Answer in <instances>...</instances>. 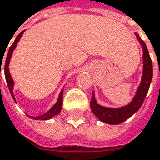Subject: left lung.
Wrapping results in <instances>:
<instances>
[{"label": "left lung", "mask_w": 160, "mask_h": 160, "mask_svg": "<svg viewBox=\"0 0 160 160\" xmlns=\"http://www.w3.org/2000/svg\"><path fill=\"white\" fill-rule=\"evenodd\" d=\"M135 35L143 50V72H142L140 84L137 89L136 94L131 100V102L126 106H123L120 108L103 107L98 104L97 100L95 99L94 91L92 92V97L90 100L91 111L100 121L104 123H108L111 125H118L127 120L128 118L131 117L140 108L149 89L150 82L152 80V76H153L152 61H151L145 42L140 39L138 33L135 32Z\"/></svg>", "instance_id": "obj_1"}]
</instances>
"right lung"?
<instances>
[{
	"instance_id": "add662e5",
	"label": "right lung",
	"mask_w": 160,
	"mask_h": 160,
	"mask_svg": "<svg viewBox=\"0 0 160 160\" xmlns=\"http://www.w3.org/2000/svg\"><path fill=\"white\" fill-rule=\"evenodd\" d=\"M23 32L20 33L15 41L13 42V43L12 44V46L10 47L9 49V52H8V54H7V57H6V61H5L4 64V75H5V79H6V82H7V85H8V88H9V90H10V93L12 94V99H14L15 101V97L13 95V86H14V81L12 78V75L10 73V71H9V64H10V61H11V58H12V52L15 50L17 44L19 42L20 39L22 38V34H23ZM1 62H2V61H1ZM2 67V65H1ZM1 67H0V72H1ZM1 74V73H0ZM62 97H63V89H61V93L59 95V98H58V100L57 102L52 106V108H50L46 113H44L42 115H40V116H37V117H32V116H30L31 118L32 119H36V120H46V119H50L52 118V117L58 115L61 110V107H62Z\"/></svg>"
}]
</instances>
